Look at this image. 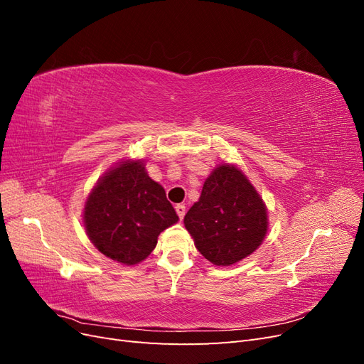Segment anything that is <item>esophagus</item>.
Segmentation results:
<instances>
[{"label": "esophagus", "instance_id": "1", "mask_svg": "<svg viewBox=\"0 0 364 364\" xmlns=\"http://www.w3.org/2000/svg\"><path fill=\"white\" fill-rule=\"evenodd\" d=\"M174 209H176V213H178L179 218L182 220V218L185 217V213H186V208H185V205L179 203V205H176V206H174Z\"/></svg>", "mask_w": 364, "mask_h": 364}]
</instances>
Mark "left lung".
<instances>
[{
	"label": "left lung",
	"mask_w": 364,
	"mask_h": 364,
	"mask_svg": "<svg viewBox=\"0 0 364 364\" xmlns=\"http://www.w3.org/2000/svg\"><path fill=\"white\" fill-rule=\"evenodd\" d=\"M183 223L208 261L230 266L258 249L267 232V211L246 176L223 164L205 181Z\"/></svg>",
	"instance_id": "1"
}]
</instances>
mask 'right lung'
<instances>
[{"label": "right lung", "mask_w": 364, "mask_h": 364, "mask_svg": "<svg viewBox=\"0 0 364 364\" xmlns=\"http://www.w3.org/2000/svg\"><path fill=\"white\" fill-rule=\"evenodd\" d=\"M83 218L94 246L127 266L146 259L158 235L179 220L162 186L139 161L121 162L98 181Z\"/></svg>", "instance_id": "right-lung-1"}]
</instances>
